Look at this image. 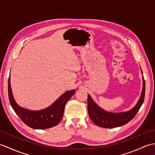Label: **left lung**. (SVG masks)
Returning <instances> with one entry per match:
<instances>
[{
  "instance_id": "8db88e82",
  "label": "left lung",
  "mask_w": 155,
  "mask_h": 155,
  "mask_svg": "<svg viewBox=\"0 0 155 155\" xmlns=\"http://www.w3.org/2000/svg\"><path fill=\"white\" fill-rule=\"evenodd\" d=\"M141 70V69H140ZM143 74V71L141 70ZM145 95V82L143 74V89L139 100L133 108L122 113H110L103 110L88 94V112L90 118L98 127L103 128L118 127L128 123L135 117L144 102Z\"/></svg>"
}]
</instances>
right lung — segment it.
<instances>
[{
	"instance_id": "1",
	"label": "right lung",
	"mask_w": 155,
	"mask_h": 155,
	"mask_svg": "<svg viewBox=\"0 0 155 155\" xmlns=\"http://www.w3.org/2000/svg\"><path fill=\"white\" fill-rule=\"evenodd\" d=\"M8 92L11 107L23 123L35 129H45L53 127L60 123L63 116L66 103L74 94L75 90L65 92L51 106L40 110L27 109L16 103L11 89V76L8 78Z\"/></svg>"
}]
</instances>
